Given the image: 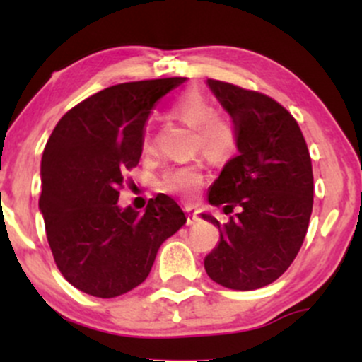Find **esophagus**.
<instances>
[{"label":"esophagus","instance_id":"esophagus-1","mask_svg":"<svg viewBox=\"0 0 362 362\" xmlns=\"http://www.w3.org/2000/svg\"><path fill=\"white\" fill-rule=\"evenodd\" d=\"M185 211H187V216H189L187 224H194L195 221H197V211H195V207L189 206V207H185Z\"/></svg>","mask_w":362,"mask_h":362}]
</instances>
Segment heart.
<instances>
[{"mask_svg": "<svg viewBox=\"0 0 362 362\" xmlns=\"http://www.w3.org/2000/svg\"><path fill=\"white\" fill-rule=\"evenodd\" d=\"M173 114L190 127L197 129V143L207 158L223 161L236 149V131L228 119L216 117L214 102L202 91H189L182 95L173 105ZM151 138L143 141L144 149H151ZM204 182V168L201 163L178 165L165 172L161 189L172 194L190 197L201 189Z\"/></svg>", "mask_w": 362, "mask_h": 362, "instance_id": "1", "label": "heart"}]
</instances>
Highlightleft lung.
Segmentation results:
<instances>
[{
	"label": "left lung",
	"mask_w": 362,
	"mask_h": 362,
	"mask_svg": "<svg viewBox=\"0 0 362 362\" xmlns=\"http://www.w3.org/2000/svg\"><path fill=\"white\" fill-rule=\"evenodd\" d=\"M233 119L238 155L224 165L207 201L230 214L219 243L204 259L207 276L224 288L252 291L281 277L296 259L313 209V170L303 132L281 103L259 91L207 80Z\"/></svg>",
	"instance_id": "1"
}]
</instances>
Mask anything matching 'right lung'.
<instances>
[{"label":"right lung","mask_w":362,"mask_h":362,"mask_svg":"<svg viewBox=\"0 0 362 362\" xmlns=\"http://www.w3.org/2000/svg\"><path fill=\"white\" fill-rule=\"evenodd\" d=\"M185 78L120 83L62 115L45 144L39 209L54 262L83 293L115 298L148 277L165 240L187 218L158 194L144 213L119 207L126 170L139 163L155 103Z\"/></svg>","instance_id":"right-lung-1"}]
</instances>
